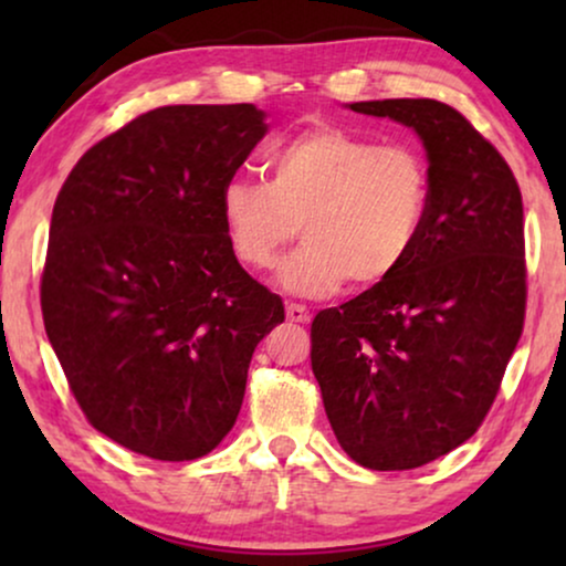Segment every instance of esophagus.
I'll return each mask as SVG.
<instances>
[{
	"mask_svg": "<svg viewBox=\"0 0 566 566\" xmlns=\"http://www.w3.org/2000/svg\"><path fill=\"white\" fill-rule=\"evenodd\" d=\"M285 316H289V322H296V324H306L308 319H312V316H308V308L301 304L285 306Z\"/></svg>",
	"mask_w": 566,
	"mask_h": 566,
	"instance_id": "obj_1",
	"label": "esophagus"
}]
</instances>
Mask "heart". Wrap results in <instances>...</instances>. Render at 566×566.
Listing matches in <instances>:
<instances>
[{"mask_svg":"<svg viewBox=\"0 0 566 566\" xmlns=\"http://www.w3.org/2000/svg\"><path fill=\"white\" fill-rule=\"evenodd\" d=\"M430 208V169L407 144L316 126L277 146L268 182L229 180L219 213L234 258L268 270L296 234L304 244L277 281L296 296H329L345 281L374 289L412 254Z\"/></svg>","mask_w":566,"mask_h":566,"instance_id":"heart-1","label":"heart"}]
</instances>
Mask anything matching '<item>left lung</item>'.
<instances>
[{"label":"left lung","mask_w":566,"mask_h":566,"mask_svg":"<svg viewBox=\"0 0 566 566\" xmlns=\"http://www.w3.org/2000/svg\"><path fill=\"white\" fill-rule=\"evenodd\" d=\"M424 146L430 208L389 281L312 322V370L337 443L360 467L405 471L474 436L523 332V198L507 161L451 105L368 99Z\"/></svg>","instance_id":"left-lung-1"}]
</instances>
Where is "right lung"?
I'll list each match as a JSON object with an SVG mask.
<instances>
[{
  "label": "right lung",
  "instance_id": "add662e5",
  "mask_svg": "<svg viewBox=\"0 0 566 566\" xmlns=\"http://www.w3.org/2000/svg\"><path fill=\"white\" fill-rule=\"evenodd\" d=\"M268 134L242 105H167L92 146L51 216L45 335L74 399L128 451L211 453L283 301L231 252L221 188Z\"/></svg>",
  "mask_w": 566,
  "mask_h": 566
}]
</instances>
